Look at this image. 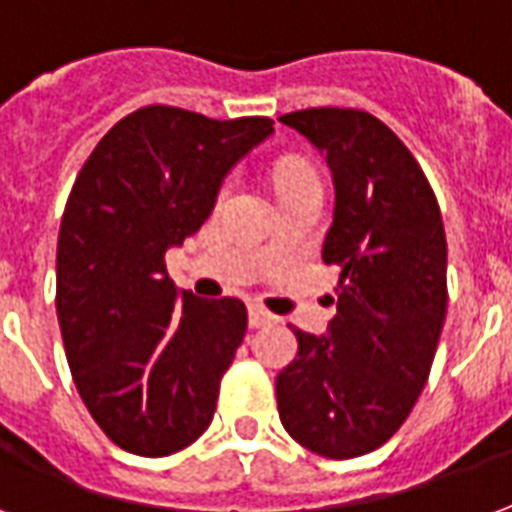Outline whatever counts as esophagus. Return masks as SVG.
Returning a JSON list of instances; mask_svg holds the SVG:
<instances>
[{"instance_id":"esophagus-1","label":"esophagus","mask_w":512,"mask_h":512,"mask_svg":"<svg viewBox=\"0 0 512 512\" xmlns=\"http://www.w3.org/2000/svg\"><path fill=\"white\" fill-rule=\"evenodd\" d=\"M248 322H251V327H264V324L272 322V313L264 311L261 305H251L248 308Z\"/></svg>"}]
</instances>
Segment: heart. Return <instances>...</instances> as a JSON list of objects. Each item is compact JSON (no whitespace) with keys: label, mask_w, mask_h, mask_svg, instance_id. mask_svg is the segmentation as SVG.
Masks as SVG:
<instances>
[{"label":"heart","mask_w":512,"mask_h":512,"mask_svg":"<svg viewBox=\"0 0 512 512\" xmlns=\"http://www.w3.org/2000/svg\"><path fill=\"white\" fill-rule=\"evenodd\" d=\"M308 179H316L313 177V171L302 169V166H283V169L278 171V188L286 190L292 188V185H297V182H308Z\"/></svg>","instance_id":"heart-1"}]
</instances>
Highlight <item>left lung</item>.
<instances>
[{
    "label": "left lung",
    "instance_id": "obj_1",
    "mask_svg": "<svg viewBox=\"0 0 512 512\" xmlns=\"http://www.w3.org/2000/svg\"><path fill=\"white\" fill-rule=\"evenodd\" d=\"M283 125L324 152L335 182L322 259L338 270L330 333L294 330L275 379L294 442L324 458L382 447L423 393L447 313V240L434 188L401 138L360 108H305Z\"/></svg>",
    "mask_w": 512,
    "mask_h": 512
}]
</instances>
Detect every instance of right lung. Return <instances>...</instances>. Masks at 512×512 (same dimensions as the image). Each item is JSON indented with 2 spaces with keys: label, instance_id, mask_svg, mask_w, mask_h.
<instances>
[{
  "label": "right lung",
  "instance_id": "right-lung-1",
  "mask_svg": "<svg viewBox=\"0 0 512 512\" xmlns=\"http://www.w3.org/2000/svg\"><path fill=\"white\" fill-rule=\"evenodd\" d=\"M272 133L270 117L144 106L100 138L73 182L57 242L59 330L81 401L128 453H177L212 423L248 311L179 294L166 251L201 229L226 174Z\"/></svg>",
  "mask_w": 512,
  "mask_h": 512
}]
</instances>
